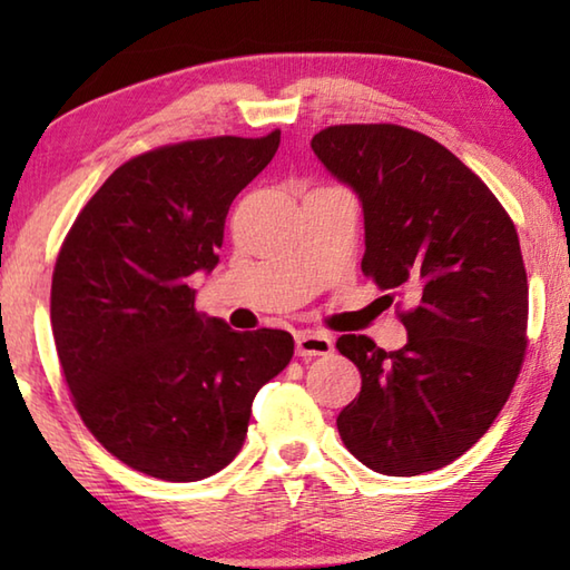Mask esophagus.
<instances>
[{
    "mask_svg": "<svg viewBox=\"0 0 570 570\" xmlns=\"http://www.w3.org/2000/svg\"><path fill=\"white\" fill-rule=\"evenodd\" d=\"M334 350L332 336L320 332H298L296 334V354L298 356H322Z\"/></svg>",
    "mask_w": 570,
    "mask_h": 570,
    "instance_id": "esophagus-1",
    "label": "esophagus"
}]
</instances>
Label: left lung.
<instances>
[{
    "mask_svg": "<svg viewBox=\"0 0 570 570\" xmlns=\"http://www.w3.org/2000/svg\"><path fill=\"white\" fill-rule=\"evenodd\" d=\"M312 150L360 198L362 272L417 298L402 350L336 340L362 374L336 430L382 475L450 465L485 435L523 364L528 276L513 220L465 163L410 128L332 125Z\"/></svg>",
    "mask_w": 570,
    "mask_h": 570,
    "instance_id": "left-lung-1",
    "label": "left lung"
}]
</instances>
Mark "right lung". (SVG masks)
<instances>
[{
    "instance_id": "add662e5",
    "label": "right lung",
    "mask_w": 570,
    "mask_h": 570,
    "mask_svg": "<svg viewBox=\"0 0 570 570\" xmlns=\"http://www.w3.org/2000/svg\"><path fill=\"white\" fill-rule=\"evenodd\" d=\"M266 138L220 135L132 158L80 210L52 274V334L82 422L125 465L170 482L224 470L256 392L294 356L282 330L196 312L228 206L268 163Z\"/></svg>"
}]
</instances>
